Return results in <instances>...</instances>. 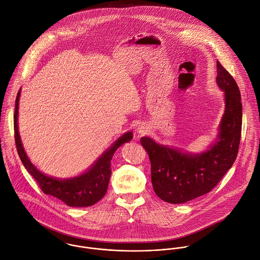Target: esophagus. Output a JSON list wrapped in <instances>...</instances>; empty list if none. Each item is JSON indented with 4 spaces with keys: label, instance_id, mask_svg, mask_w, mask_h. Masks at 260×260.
Listing matches in <instances>:
<instances>
[{
    "label": "esophagus",
    "instance_id": "34e87169",
    "mask_svg": "<svg viewBox=\"0 0 260 260\" xmlns=\"http://www.w3.org/2000/svg\"><path fill=\"white\" fill-rule=\"evenodd\" d=\"M137 133L139 134V135H145V134H147L148 133V128L146 127V126H144V125H140L139 127H138V129H137Z\"/></svg>",
    "mask_w": 260,
    "mask_h": 260
}]
</instances>
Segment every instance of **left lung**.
Here are the masks:
<instances>
[{"instance_id":"left-lung-1","label":"left lung","mask_w":260,"mask_h":260,"mask_svg":"<svg viewBox=\"0 0 260 260\" xmlns=\"http://www.w3.org/2000/svg\"><path fill=\"white\" fill-rule=\"evenodd\" d=\"M216 83L224 92L225 109L217 138L201 153L156 143L142 137L151 163V181L157 196L172 204L185 203L211 191L233 165L240 143L242 104L232 76L217 62Z\"/></svg>"}]
</instances>
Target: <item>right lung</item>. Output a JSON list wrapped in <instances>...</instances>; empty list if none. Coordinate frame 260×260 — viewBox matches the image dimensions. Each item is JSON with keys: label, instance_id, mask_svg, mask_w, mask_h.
<instances>
[{"label": "right lung", "instance_id": "1", "mask_svg": "<svg viewBox=\"0 0 260 260\" xmlns=\"http://www.w3.org/2000/svg\"><path fill=\"white\" fill-rule=\"evenodd\" d=\"M20 96L21 89L17 94L14 113L15 141L20 159L27 171L35 178L45 194L52 195L60 199L68 206L87 207L97 203L107 192L111 176L112 157L115 151L124 143L131 141L133 133L129 131L120 136L84 173L64 179L52 177L42 173L31 162L22 144L18 127Z\"/></svg>", "mask_w": 260, "mask_h": 260}]
</instances>
